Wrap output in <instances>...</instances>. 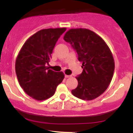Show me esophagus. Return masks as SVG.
<instances>
[{"instance_id": "1", "label": "esophagus", "mask_w": 133, "mask_h": 133, "mask_svg": "<svg viewBox=\"0 0 133 133\" xmlns=\"http://www.w3.org/2000/svg\"><path fill=\"white\" fill-rule=\"evenodd\" d=\"M64 77H65V78H69V77H71V76H70V75H64Z\"/></svg>"}]
</instances>
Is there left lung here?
I'll return each instance as SVG.
<instances>
[{"mask_svg": "<svg viewBox=\"0 0 133 133\" xmlns=\"http://www.w3.org/2000/svg\"><path fill=\"white\" fill-rule=\"evenodd\" d=\"M82 62L83 72L78 77V86L71 92L82 100L91 101L99 97L110 84L115 70V61L104 40L92 30L71 29L64 36Z\"/></svg>", "mask_w": 133, "mask_h": 133, "instance_id": "left-lung-1", "label": "left lung"}]
</instances>
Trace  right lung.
Here are the masks:
<instances>
[{
	"mask_svg": "<svg viewBox=\"0 0 133 133\" xmlns=\"http://www.w3.org/2000/svg\"><path fill=\"white\" fill-rule=\"evenodd\" d=\"M66 28L43 29L27 39L15 63L18 83L24 92L37 101H44L55 94L64 78L63 72L49 69L51 54Z\"/></svg>",
	"mask_w": 133,
	"mask_h": 133,
	"instance_id": "right-lung-1",
	"label": "right lung"
}]
</instances>
